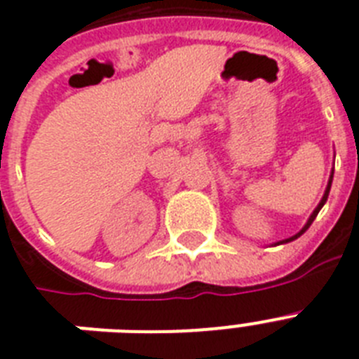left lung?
Segmentation results:
<instances>
[{
  "instance_id": "obj_1",
  "label": "left lung",
  "mask_w": 359,
  "mask_h": 359,
  "mask_svg": "<svg viewBox=\"0 0 359 359\" xmlns=\"http://www.w3.org/2000/svg\"><path fill=\"white\" fill-rule=\"evenodd\" d=\"M332 180H334V172H332V174H330V180H328V185H326V191H325V194H323V198H320V202H319V205H317V208L313 209V213L309 215V219H308V222H306V224H304V228L300 229V231H298L297 235H293V237H289V239H283V241H280V243H276V245H283V243H291V241H294V239H298V237H300V235L304 233V231H306V229L309 228V226H311V222H313L315 220V217H317V215H319V211L320 209H323V205H325L326 203V200H328V194H330V187H332Z\"/></svg>"
}]
</instances>
